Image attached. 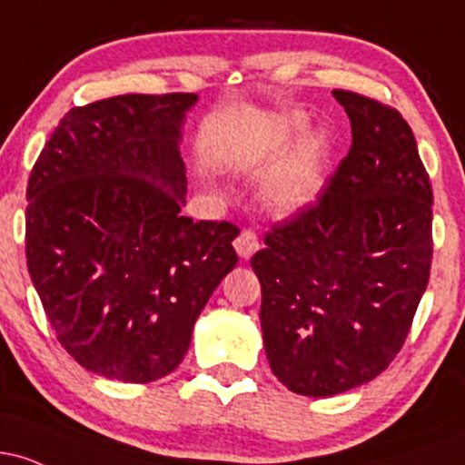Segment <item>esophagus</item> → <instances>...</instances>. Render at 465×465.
<instances>
[{
    "mask_svg": "<svg viewBox=\"0 0 465 465\" xmlns=\"http://www.w3.org/2000/svg\"><path fill=\"white\" fill-rule=\"evenodd\" d=\"M233 247H236L240 258L249 260L251 255H253L255 251L260 249V240H258V236H255V232H251V229H244V232L240 233L236 240H233Z\"/></svg>",
    "mask_w": 465,
    "mask_h": 465,
    "instance_id": "34e87169",
    "label": "esophagus"
}]
</instances>
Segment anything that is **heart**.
Here are the masks:
<instances>
[{
	"label": "heart",
	"instance_id": "heart-1",
	"mask_svg": "<svg viewBox=\"0 0 465 465\" xmlns=\"http://www.w3.org/2000/svg\"><path fill=\"white\" fill-rule=\"evenodd\" d=\"M306 126L303 115H288L282 120V133L273 143L275 154L286 146L288 140L300 135ZM328 153V142L323 135H312L302 143L300 151L280 163L269 174L262 185V199L277 214H292L308 207L317 199L323 185V162Z\"/></svg>",
	"mask_w": 465,
	"mask_h": 465
}]
</instances>
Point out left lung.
Here are the masks:
<instances>
[{"mask_svg":"<svg viewBox=\"0 0 465 465\" xmlns=\"http://www.w3.org/2000/svg\"><path fill=\"white\" fill-rule=\"evenodd\" d=\"M332 95L350 117L348 157L317 203L275 225L251 258L271 370L312 398L387 370L407 341L433 258V190L411 126L367 95Z\"/></svg>","mask_w":465,"mask_h":465,"instance_id":"1","label":"left lung"}]
</instances>
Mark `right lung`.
Returning a JSON list of instances; mask_svg holds the SVG:
<instances>
[{"instance_id":"obj_1","label":"right lung","mask_w":465,"mask_h":465,"mask_svg":"<svg viewBox=\"0 0 465 465\" xmlns=\"http://www.w3.org/2000/svg\"><path fill=\"white\" fill-rule=\"evenodd\" d=\"M196 94L74 106L28 181L25 258L58 343L111 381L177 370L192 328L238 262L232 223L181 216L179 153Z\"/></svg>"}]
</instances>
